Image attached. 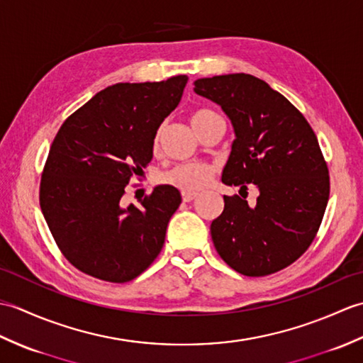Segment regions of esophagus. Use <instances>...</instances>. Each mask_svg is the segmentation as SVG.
I'll return each mask as SVG.
<instances>
[{"label":"esophagus","instance_id":"obj_1","mask_svg":"<svg viewBox=\"0 0 363 363\" xmlns=\"http://www.w3.org/2000/svg\"><path fill=\"white\" fill-rule=\"evenodd\" d=\"M195 198H196V194H182V201H184V203L194 201Z\"/></svg>","mask_w":363,"mask_h":363}]
</instances>
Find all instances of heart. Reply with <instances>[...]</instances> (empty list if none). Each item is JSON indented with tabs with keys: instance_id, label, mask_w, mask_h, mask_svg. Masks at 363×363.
I'll list each match as a JSON object with an SVG mask.
<instances>
[{
	"instance_id": "heart-1",
	"label": "heart",
	"mask_w": 363,
	"mask_h": 363,
	"mask_svg": "<svg viewBox=\"0 0 363 363\" xmlns=\"http://www.w3.org/2000/svg\"><path fill=\"white\" fill-rule=\"evenodd\" d=\"M212 120H223V118L220 113L209 109L196 111L194 115H191V125H194L195 130ZM160 137H162V126H159L156 129V133H154V137H152L154 150L159 148ZM213 174H215V168L209 164H203V162H187V164H179L173 167L172 169H168V172L162 176V181L168 184V186L184 191V194H196V191L209 186Z\"/></svg>"
}]
</instances>
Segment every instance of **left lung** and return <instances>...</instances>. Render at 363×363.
<instances>
[{
	"label": "left lung",
	"instance_id": "8db88e82",
	"mask_svg": "<svg viewBox=\"0 0 363 363\" xmlns=\"http://www.w3.org/2000/svg\"><path fill=\"white\" fill-rule=\"evenodd\" d=\"M198 95L221 106L235 140L221 181L259 190L256 206L223 196L212 221L215 250L237 273L260 277L287 268L317 235L329 199V169L309 121L265 81L245 73L195 81Z\"/></svg>",
	"mask_w": 363,
	"mask_h": 363
}]
</instances>
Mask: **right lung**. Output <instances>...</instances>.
<instances>
[{
    "label": "right lung",
    "instance_id": "obj_1",
    "mask_svg": "<svg viewBox=\"0 0 363 363\" xmlns=\"http://www.w3.org/2000/svg\"><path fill=\"white\" fill-rule=\"evenodd\" d=\"M187 79L113 84L57 130L38 199L57 248L79 272L123 284L159 256L179 190L159 186L140 206L123 207L121 198L151 162L154 133L179 104Z\"/></svg>",
    "mask_w": 363,
    "mask_h": 363
}]
</instances>
